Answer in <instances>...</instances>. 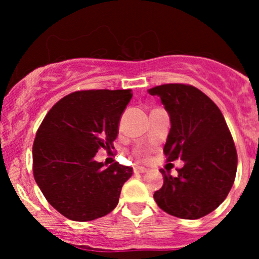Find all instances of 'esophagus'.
<instances>
[{
	"label": "esophagus",
	"instance_id": "esophagus-1",
	"mask_svg": "<svg viewBox=\"0 0 259 259\" xmlns=\"http://www.w3.org/2000/svg\"><path fill=\"white\" fill-rule=\"evenodd\" d=\"M134 171H135V173H146L147 169L145 167H135L134 168Z\"/></svg>",
	"mask_w": 259,
	"mask_h": 259
}]
</instances>
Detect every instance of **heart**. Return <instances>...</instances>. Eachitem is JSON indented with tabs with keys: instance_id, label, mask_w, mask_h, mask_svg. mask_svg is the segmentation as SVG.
I'll return each mask as SVG.
<instances>
[{
	"instance_id": "1",
	"label": "heart",
	"mask_w": 259,
	"mask_h": 259,
	"mask_svg": "<svg viewBox=\"0 0 259 259\" xmlns=\"http://www.w3.org/2000/svg\"><path fill=\"white\" fill-rule=\"evenodd\" d=\"M138 156L141 157V158H144V157H146V152H145L144 150H140L138 152Z\"/></svg>"
}]
</instances>
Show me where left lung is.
Returning a JSON list of instances; mask_svg holds the SVG:
<instances>
[{
    "instance_id": "obj_1",
    "label": "left lung",
    "mask_w": 259,
    "mask_h": 259,
    "mask_svg": "<svg viewBox=\"0 0 259 259\" xmlns=\"http://www.w3.org/2000/svg\"><path fill=\"white\" fill-rule=\"evenodd\" d=\"M170 117L167 162H185L177 177L160 169L164 183L153 198L160 209L181 219H198L215 209L233 186L237 153L221 109L189 84H163L148 90Z\"/></svg>"
}]
</instances>
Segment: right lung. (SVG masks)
<instances>
[{
  "mask_svg": "<svg viewBox=\"0 0 259 259\" xmlns=\"http://www.w3.org/2000/svg\"><path fill=\"white\" fill-rule=\"evenodd\" d=\"M130 90H81L50 109L32 145V173L49 203L70 221L108 214L119 201L133 168L96 162L100 148L111 150Z\"/></svg>",
  "mask_w": 259,
  "mask_h": 259,
  "instance_id": "right-lung-1",
  "label": "right lung"
}]
</instances>
